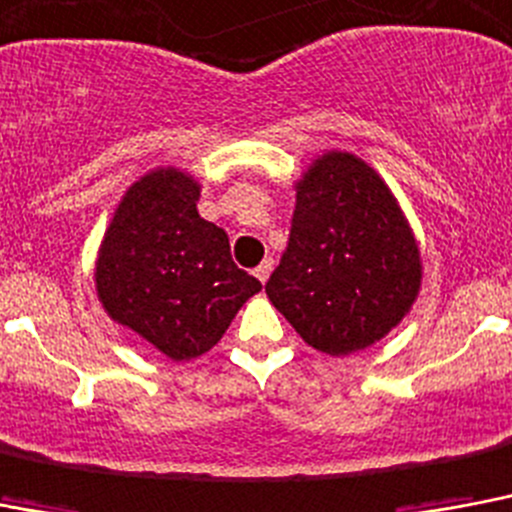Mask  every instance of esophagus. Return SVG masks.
<instances>
[{
	"label": "esophagus",
	"mask_w": 512,
	"mask_h": 512,
	"mask_svg": "<svg viewBox=\"0 0 512 512\" xmlns=\"http://www.w3.org/2000/svg\"><path fill=\"white\" fill-rule=\"evenodd\" d=\"M270 270H273V260H270V257H265L263 263L255 268V276H257V281H260V284H265V281H268Z\"/></svg>",
	"instance_id": "obj_1"
}]
</instances>
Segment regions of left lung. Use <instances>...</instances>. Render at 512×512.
I'll return each instance as SVG.
<instances>
[{
  "label": "left lung",
  "instance_id": "8db88e82",
  "mask_svg": "<svg viewBox=\"0 0 512 512\" xmlns=\"http://www.w3.org/2000/svg\"><path fill=\"white\" fill-rule=\"evenodd\" d=\"M421 252L389 186L350 152L297 181L289 244L265 284L310 347L342 357L384 339L421 289Z\"/></svg>",
  "mask_w": 512,
  "mask_h": 512
}]
</instances>
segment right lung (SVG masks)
I'll return each instance as SVG.
<instances>
[{"instance_id":"right-lung-1","label":"right lung","mask_w":512,"mask_h":512,"mask_svg":"<svg viewBox=\"0 0 512 512\" xmlns=\"http://www.w3.org/2000/svg\"><path fill=\"white\" fill-rule=\"evenodd\" d=\"M184 170L139 178L112 215L97 257V294L112 321L170 360L205 355L263 286L236 268L228 234L197 213Z\"/></svg>"}]
</instances>
